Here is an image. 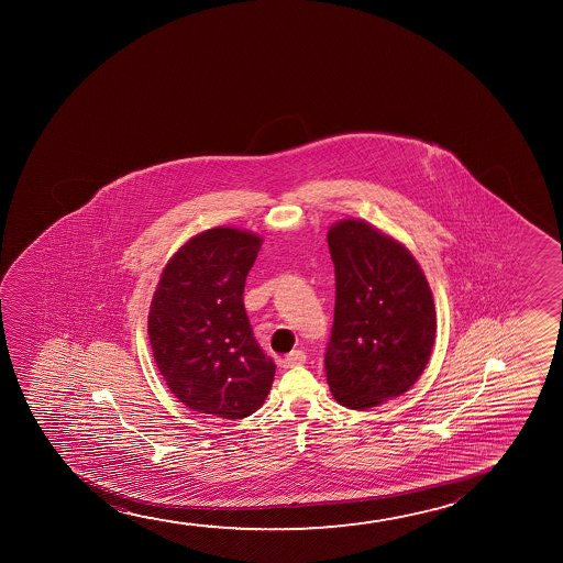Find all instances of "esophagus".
I'll return each mask as SVG.
<instances>
[{
	"instance_id": "34e87169",
	"label": "esophagus",
	"mask_w": 563,
	"mask_h": 563,
	"mask_svg": "<svg viewBox=\"0 0 563 563\" xmlns=\"http://www.w3.org/2000/svg\"><path fill=\"white\" fill-rule=\"evenodd\" d=\"M306 360H308L306 352H301V350H294V352H290V354L280 360V367H283V369H290V367H296V365H303Z\"/></svg>"
}]
</instances>
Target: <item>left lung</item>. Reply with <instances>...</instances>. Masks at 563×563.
Returning a JSON list of instances; mask_svg holds the SVG:
<instances>
[{"instance_id":"8db88e82","label":"left lung","mask_w":563,"mask_h":563,"mask_svg":"<svg viewBox=\"0 0 563 563\" xmlns=\"http://www.w3.org/2000/svg\"><path fill=\"white\" fill-rule=\"evenodd\" d=\"M327 240L336 275L327 383L342 406L375 408L408 393L429 363L431 288L408 247L371 224L344 219Z\"/></svg>"}]
</instances>
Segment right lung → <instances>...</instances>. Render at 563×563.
<instances>
[{"instance_id":"obj_1","label":"right lung","mask_w":563,"mask_h":563,"mask_svg":"<svg viewBox=\"0 0 563 563\" xmlns=\"http://www.w3.org/2000/svg\"><path fill=\"white\" fill-rule=\"evenodd\" d=\"M257 234L217 227L196 234L163 269L147 317L157 369L186 408L242 419L263 406L275 378L244 308Z\"/></svg>"}]
</instances>
